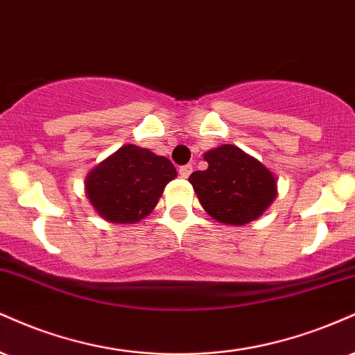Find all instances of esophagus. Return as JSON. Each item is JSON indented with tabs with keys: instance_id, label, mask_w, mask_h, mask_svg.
Segmentation results:
<instances>
[{
	"instance_id": "34e87169",
	"label": "esophagus",
	"mask_w": 355,
	"mask_h": 355,
	"mask_svg": "<svg viewBox=\"0 0 355 355\" xmlns=\"http://www.w3.org/2000/svg\"><path fill=\"white\" fill-rule=\"evenodd\" d=\"M191 173H193V166L191 164H184L179 168V174H181V178H189Z\"/></svg>"
}]
</instances>
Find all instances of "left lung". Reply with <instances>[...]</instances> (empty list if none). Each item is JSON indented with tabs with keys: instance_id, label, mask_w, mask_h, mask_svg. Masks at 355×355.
I'll return each mask as SVG.
<instances>
[{
	"instance_id": "8db88e82",
	"label": "left lung",
	"mask_w": 355,
	"mask_h": 355,
	"mask_svg": "<svg viewBox=\"0 0 355 355\" xmlns=\"http://www.w3.org/2000/svg\"><path fill=\"white\" fill-rule=\"evenodd\" d=\"M206 171L189 176L199 202L212 219L243 226L269 207L277 194L276 178L237 146L224 144L204 154Z\"/></svg>"
}]
</instances>
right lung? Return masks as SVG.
<instances>
[{
	"label": "right lung",
	"mask_w": 355,
	"mask_h": 355,
	"mask_svg": "<svg viewBox=\"0 0 355 355\" xmlns=\"http://www.w3.org/2000/svg\"><path fill=\"white\" fill-rule=\"evenodd\" d=\"M176 176L168 157L126 144L87 174L86 194L101 218L132 224L154 209L164 186Z\"/></svg>",
	"instance_id": "obj_1"
}]
</instances>
